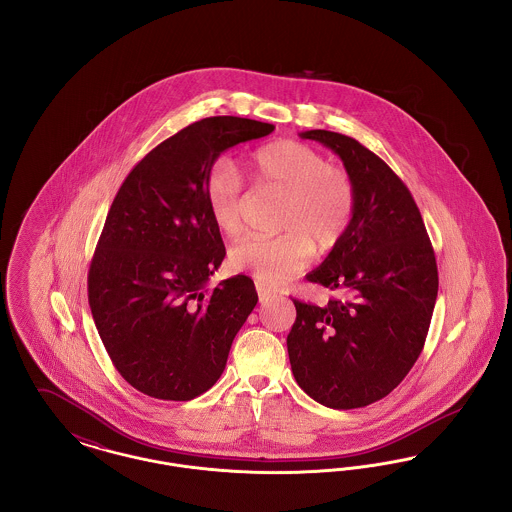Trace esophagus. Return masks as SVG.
I'll list each match as a JSON object with an SVG mask.
<instances>
[{
	"mask_svg": "<svg viewBox=\"0 0 512 512\" xmlns=\"http://www.w3.org/2000/svg\"><path fill=\"white\" fill-rule=\"evenodd\" d=\"M257 292H259V303H261V305H267L270 301L282 297L280 293L274 292V290H268L263 284H257Z\"/></svg>",
	"mask_w": 512,
	"mask_h": 512,
	"instance_id": "34e87169",
	"label": "esophagus"
}]
</instances>
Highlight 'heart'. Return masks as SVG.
Here are the masks:
<instances>
[{"label":"heart","instance_id":"1","mask_svg":"<svg viewBox=\"0 0 512 512\" xmlns=\"http://www.w3.org/2000/svg\"><path fill=\"white\" fill-rule=\"evenodd\" d=\"M251 176L257 190L284 195L278 226L286 232L234 245L230 263L257 282L280 288L309 265L315 247L320 253L338 247L355 215V188L317 149L292 140L261 147L253 155ZM203 192L217 230L228 238L240 236L247 190L228 159L209 167Z\"/></svg>","mask_w":512,"mask_h":512}]
</instances>
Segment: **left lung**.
<instances>
[{
    "label": "left lung",
    "instance_id": "1",
    "mask_svg": "<svg viewBox=\"0 0 512 512\" xmlns=\"http://www.w3.org/2000/svg\"><path fill=\"white\" fill-rule=\"evenodd\" d=\"M338 153L355 188V215L338 247L307 280L345 299L318 307L293 299L288 355L299 388L330 409H359L395 390L428 336L438 265L403 180L357 140L307 130Z\"/></svg>",
    "mask_w": 512,
    "mask_h": 512
}]
</instances>
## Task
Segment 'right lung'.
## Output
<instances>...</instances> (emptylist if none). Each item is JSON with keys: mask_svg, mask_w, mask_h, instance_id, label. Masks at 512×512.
Listing matches in <instances>:
<instances>
[{"mask_svg": "<svg viewBox=\"0 0 512 512\" xmlns=\"http://www.w3.org/2000/svg\"><path fill=\"white\" fill-rule=\"evenodd\" d=\"M268 122L209 117L176 132L124 178L88 272V301L115 368L138 391L190 401L219 380L257 305L238 274L207 288L226 249L205 203V174Z\"/></svg>", "mask_w": 512, "mask_h": 512, "instance_id": "obj_1", "label": "right lung"}]
</instances>
